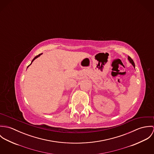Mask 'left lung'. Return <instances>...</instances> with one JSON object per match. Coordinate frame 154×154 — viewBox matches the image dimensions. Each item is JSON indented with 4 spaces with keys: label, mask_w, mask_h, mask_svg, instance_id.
Segmentation results:
<instances>
[{
    "label": "left lung",
    "mask_w": 154,
    "mask_h": 154,
    "mask_svg": "<svg viewBox=\"0 0 154 154\" xmlns=\"http://www.w3.org/2000/svg\"><path fill=\"white\" fill-rule=\"evenodd\" d=\"M128 60H129V62H130V63L132 64V65L134 67H135V65H134V62H133V60H132V59H131V57H129V56H128Z\"/></svg>",
    "instance_id": "obj_1"
}]
</instances>
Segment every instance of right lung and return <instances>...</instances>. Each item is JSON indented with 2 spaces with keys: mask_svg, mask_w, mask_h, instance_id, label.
<instances>
[{
  "mask_svg": "<svg viewBox=\"0 0 154 154\" xmlns=\"http://www.w3.org/2000/svg\"><path fill=\"white\" fill-rule=\"evenodd\" d=\"M42 54H43V53H41V54H38V56H35V57H34V59H33V60H32V62H31V63H32V62H33V61H34V60H35V59H37V57H39V56H40V55H42ZM31 64H30V65H31ZM28 67H27V68H28Z\"/></svg>",
  "mask_w": 154,
  "mask_h": 154,
  "instance_id": "right-lung-1",
  "label": "right lung"
}]
</instances>
